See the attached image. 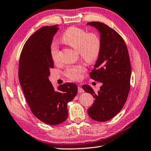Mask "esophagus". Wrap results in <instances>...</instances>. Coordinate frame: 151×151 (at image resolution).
Returning <instances> with one entry per match:
<instances>
[{
	"instance_id": "esophagus-1",
	"label": "esophagus",
	"mask_w": 151,
	"mask_h": 151,
	"mask_svg": "<svg viewBox=\"0 0 151 151\" xmlns=\"http://www.w3.org/2000/svg\"><path fill=\"white\" fill-rule=\"evenodd\" d=\"M78 92L79 93H82V92H84V90H83L81 87L78 86Z\"/></svg>"
}]
</instances>
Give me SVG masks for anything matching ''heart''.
<instances>
[{
	"mask_svg": "<svg viewBox=\"0 0 151 151\" xmlns=\"http://www.w3.org/2000/svg\"><path fill=\"white\" fill-rule=\"evenodd\" d=\"M63 42L78 50L81 58L86 63H93L99 58L102 49V41L98 33L90 32L77 26H70L61 36ZM59 46L52 42L50 46V55L54 63L59 62ZM86 68L84 65L78 64L67 67L65 75L72 81H79Z\"/></svg>",
	"mask_w": 151,
	"mask_h": 151,
	"instance_id": "obj_1",
	"label": "heart"
}]
</instances>
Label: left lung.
I'll return each instance as SVG.
<instances>
[{
	"mask_svg": "<svg viewBox=\"0 0 151 151\" xmlns=\"http://www.w3.org/2000/svg\"><path fill=\"white\" fill-rule=\"evenodd\" d=\"M88 25L101 33L102 49L90 78L102 83L96 93L89 85L82 88L95 98L88 109L89 116L98 122H106L121 111L130 88V65L129 52L122 37L114 29L100 22H89Z\"/></svg>",
	"mask_w": 151,
	"mask_h": 151,
	"instance_id": "obj_1",
	"label": "left lung"
}]
</instances>
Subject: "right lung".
<instances>
[{
    "label": "right lung",
    "mask_w": 151,
    "mask_h": 151,
    "mask_svg": "<svg viewBox=\"0 0 151 151\" xmlns=\"http://www.w3.org/2000/svg\"><path fill=\"white\" fill-rule=\"evenodd\" d=\"M58 29L57 25L43 26L30 36L19 65V82L30 110L37 118L51 125L67 119V103L78 93V86L72 83L59 85L55 91L48 79L50 70L53 68L50 46Z\"/></svg>",
    "instance_id": "add662e5"
}]
</instances>
